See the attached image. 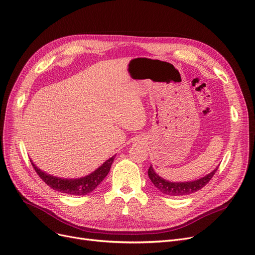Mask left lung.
Instances as JSON below:
<instances>
[{"label": "left lung", "instance_id": "1", "mask_svg": "<svg viewBox=\"0 0 255 255\" xmlns=\"http://www.w3.org/2000/svg\"><path fill=\"white\" fill-rule=\"evenodd\" d=\"M218 170V167L211 171L210 174L207 176L203 177L197 181H191V182H168L164 179H162L159 177L155 170L152 169L151 166L148 168V177L150 181L152 182V184L156 186L158 190H160L163 195L166 196H171V197H181V196H185V195H190V193L196 192L200 190L201 188L204 187L207 183L211 180L213 175L216 174V171Z\"/></svg>", "mask_w": 255, "mask_h": 255}]
</instances>
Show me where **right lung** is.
<instances>
[{
  "mask_svg": "<svg viewBox=\"0 0 255 255\" xmlns=\"http://www.w3.org/2000/svg\"><path fill=\"white\" fill-rule=\"evenodd\" d=\"M114 159H115V156L110 158L99 168H97L94 172H92V174L87 177L80 178V179H70V180L47 175L46 172L38 169L33 164L32 161H31V164L35 169L38 177L51 188H53L54 190H57L59 192L67 193V195L85 196L90 192H92L100 184L101 181L107 177Z\"/></svg>",
  "mask_w": 255,
  "mask_h": 255,
  "instance_id": "add662e5",
  "label": "right lung"
}]
</instances>
